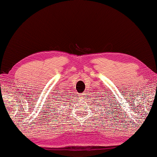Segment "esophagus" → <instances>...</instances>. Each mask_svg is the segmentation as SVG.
Masks as SVG:
<instances>
[{"label": "esophagus", "mask_w": 157, "mask_h": 157, "mask_svg": "<svg viewBox=\"0 0 157 157\" xmlns=\"http://www.w3.org/2000/svg\"><path fill=\"white\" fill-rule=\"evenodd\" d=\"M85 93H82V94H79V96H80V98H84V97H85Z\"/></svg>", "instance_id": "1"}]
</instances>
